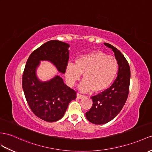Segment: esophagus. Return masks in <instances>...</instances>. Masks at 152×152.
<instances>
[{
	"label": "esophagus",
	"instance_id": "34e87169",
	"mask_svg": "<svg viewBox=\"0 0 152 152\" xmlns=\"http://www.w3.org/2000/svg\"><path fill=\"white\" fill-rule=\"evenodd\" d=\"M83 97H84V96L81 95L80 94H77V99H83Z\"/></svg>",
	"mask_w": 152,
	"mask_h": 152
}]
</instances>
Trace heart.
<instances>
[{
    "label": "heart",
    "mask_w": 152,
    "mask_h": 152,
    "mask_svg": "<svg viewBox=\"0 0 152 152\" xmlns=\"http://www.w3.org/2000/svg\"><path fill=\"white\" fill-rule=\"evenodd\" d=\"M117 72L118 62L115 58L97 51L82 55L77 59L75 64L68 62L65 77L69 86H73L83 73L84 79L79 84V90L85 93L93 89L99 92L110 86Z\"/></svg>",
    "instance_id": "1"
}]
</instances>
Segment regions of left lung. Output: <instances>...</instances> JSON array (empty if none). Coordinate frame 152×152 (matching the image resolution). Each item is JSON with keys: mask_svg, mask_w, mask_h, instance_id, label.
<instances>
[{"mask_svg": "<svg viewBox=\"0 0 152 152\" xmlns=\"http://www.w3.org/2000/svg\"><path fill=\"white\" fill-rule=\"evenodd\" d=\"M104 45L113 51L119 70L112 86L101 94L91 97L93 105L86 113V117L95 124H105L114 119L123 108L129 94L130 69L127 60L116 48L108 43H104Z\"/></svg>", "mask_w": 152, "mask_h": 152, "instance_id": "8db88e82", "label": "left lung"}]
</instances>
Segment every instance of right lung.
<instances>
[{
  "instance_id": "1",
  "label": "right lung",
  "mask_w": 152,
  "mask_h": 152,
  "mask_svg": "<svg viewBox=\"0 0 152 152\" xmlns=\"http://www.w3.org/2000/svg\"><path fill=\"white\" fill-rule=\"evenodd\" d=\"M69 47L68 44L57 40L44 43L29 55L23 72L22 83L29 108L37 117L50 123L64 116L69 103L76 99V91L66 85L58 75L42 82L36 75V69L40 61H48L64 73Z\"/></svg>"
}]
</instances>
